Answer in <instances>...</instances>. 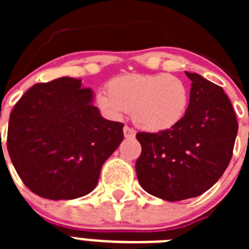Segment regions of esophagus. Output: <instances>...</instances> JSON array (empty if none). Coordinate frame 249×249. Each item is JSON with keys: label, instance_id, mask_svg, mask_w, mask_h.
<instances>
[{"label": "esophagus", "instance_id": "esophagus-1", "mask_svg": "<svg viewBox=\"0 0 249 249\" xmlns=\"http://www.w3.org/2000/svg\"><path fill=\"white\" fill-rule=\"evenodd\" d=\"M123 133H124V137L126 138H135L136 131L133 128H129L128 126L123 127Z\"/></svg>", "mask_w": 249, "mask_h": 249}]
</instances>
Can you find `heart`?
Wrapping results in <instances>:
<instances>
[{
    "label": "heart",
    "mask_w": 249,
    "mask_h": 249,
    "mask_svg": "<svg viewBox=\"0 0 249 249\" xmlns=\"http://www.w3.org/2000/svg\"><path fill=\"white\" fill-rule=\"evenodd\" d=\"M108 93L98 91L94 105L111 120L131 112L136 126L151 133L175 128L190 105V89L179 77L167 73L122 74L107 85Z\"/></svg>",
    "instance_id": "1"
}]
</instances>
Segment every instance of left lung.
Wrapping results in <instances>:
<instances>
[{
    "instance_id": "left-lung-1",
    "label": "left lung",
    "mask_w": 249,
    "mask_h": 249,
    "mask_svg": "<svg viewBox=\"0 0 249 249\" xmlns=\"http://www.w3.org/2000/svg\"><path fill=\"white\" fill-rule=\"evenodd\" d=\"M190 105L182 122L160 133L138 132L136 162L141 187L168 202L198 197L218 181L232 158L238 132L236 113L223 89L186 71Z\"/></svg>"
}]
</instances>
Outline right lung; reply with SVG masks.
Here are the masks:
<instances>
[{
	"label": "right lung",
	"instance_id": "obj_1",
	"mask_svg": "<svg viewBox=\"0 0 249 249\" xmlns=\"http://www.w3.org/2000/svg\"><path fill=\"white\" fill-rule=\"evenodd\" d=\"M123 123L103 118L82 80L37 83L10 114L7 149L22 182L43 198L74 199L96 188Z\"/></svg>",
	"mask_w": 249,
	"mask_h": 249
}]
</instances>
